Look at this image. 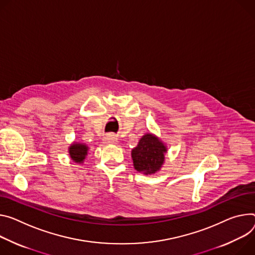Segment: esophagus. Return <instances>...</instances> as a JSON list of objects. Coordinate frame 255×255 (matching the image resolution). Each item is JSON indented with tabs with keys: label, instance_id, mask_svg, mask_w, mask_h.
Returning <instances> with one entry per match:
<instances>
[{
	"label": "esophagus",
	"instance_id": "34e87169",
	"mask_svg": "<svg viewBox=\"0 0 255 255\" xmlns=\"http://www.w3.org/2000/svg\"><path fill=\"white\" fill-rule=\"evenodd\" d=\"M104 140H105L106 143H117V141H118L117 138H116L112 134H108L107 136H105V139Z\"/></svg>",
	"mask_w": 255,
	"mask_h": 255
}]
</instances>
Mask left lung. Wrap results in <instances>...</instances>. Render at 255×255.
Listing matches in <instances>:
<instances>
[{"mask_svg": "<svg viewBox=\"0 0 255 255\" xmlns=\"http://www.w3.org/2000/svg\"><path fill=\"white\" fill-rule=\"evenodd\" d=\"M166 151V146L155 136L145 134L132 150L135 170L145 175L155 173L164 163Z\"/></svg>", "mask_w": 255, "mask_h": 255, "instance_id": "left-lung-1", "label": "left lung"}]
</instances>
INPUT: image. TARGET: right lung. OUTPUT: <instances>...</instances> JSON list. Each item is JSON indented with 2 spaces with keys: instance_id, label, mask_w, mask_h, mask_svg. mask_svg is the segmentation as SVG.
I'll return each instance as SVG.
<instances>
[{
  "instance_id": "right-lung-1",
  "label": "right lung",
  "mask_w": 255,
  "mask_h": 255,
  "mask_svg": "<svg viewBox=\"0 0 255 255\" xmlns=\"http://www.w3.org/2000/svg\"><path fill=\"white\" fill-rule=\"evenodd\" d=\"M87 146L81 143H73L70 148H69V153H70L71 158L75 163H82L87 154Z\"/></svg>"
}]
</instances>
